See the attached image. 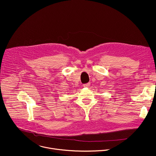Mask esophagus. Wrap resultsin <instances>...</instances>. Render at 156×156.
Wrapping results in <instances>:
<instances>
[{
    "label": "esophagus",
    "mask_w": 156,
    "mask_h": 156,
    "mask_svg": "<svg viewBox=\"0 0 156 156\" xmlns=\"http://www.w3.org/2000/svg\"><path fill=\"white\" fill-rule=\"evenodd\" d=\"M90 85V83H85L83 84V87H89Z\"/></svg>",
    "instance_id": "1"
}]
</instances>
